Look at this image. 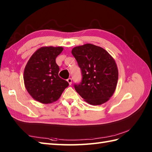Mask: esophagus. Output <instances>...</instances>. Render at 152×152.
<instances>
[{
  "label": "esophagus",
  "mask_w": 152,
  "mask_h": 152,
  "mask_svg": "<svg viewBox=\"0 0 152 152\" xmlns=\"http://www.w3.org/2000/svg\"><path fill=\"white\" fill-rule=\"evenodd\" d=\"M67 82H68V83H69V84L70 86L71 84H72V79L71 78H69V79H67Z\"/></svg>",
  "instance_id": "1"
}]
</instances>
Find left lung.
I'll use <instances>...</instances> for the list:
<instances>
[{"label":"left lung","mask_w":152,"mask_h":152,"mask_svg":"<svg viewBox=\"0 0 152 152\" xmlns=\"http://www.w3.org/2000/svg\"><path fill=\"white\" fill-rule=\"evenodd\" d=\"M72 53L82 73V82L74 85L76 92L90 104L107 102L115 91L118 80L114 58L102 48L91 44L74 47Z\"/></svg>","instance_id":"1"}]
</instances>
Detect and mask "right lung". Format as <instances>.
<instances>
[{
	"label": "right lung",
	"mask_w": 152,
	"mask_h": 152,
	"mask_svg": "<svg viewBox=\"0 0 152 152\" xmlns=\"http://www.w3.org/2000/svg\"><path fill=\"white\" fill-rule=\"evenodd\" d=\"M61 46H44L32 55L25 67L24 84L37 101L50 104L57 101L69 83L59 76L56 57L62 52Z\"/></svg>",
	"instance_id": "add662e5"
}]
</instances>
